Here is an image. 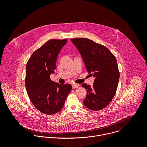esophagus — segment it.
Listing matches in <instances>:
<instances>
[{
	"label": "esophagus",
	"mask_w": 147,
	"mask_h": 147,
	"mask_svg": "<svg viewBox=\"0 0 147 147\" xmlns=\"http://www.w3.org/2000/svg\"><path fill=\"white\" fill-rule=\"evenodd\" d=\"M72 88H77L79 86V84H72Z\"/></svg>",
	"instance_id": "1"
}]
</instances>
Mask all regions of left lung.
Returning <instances> with one entry per match:
<instances>
[{"label": "left lung", "mask_w": 147, "mask_h": 147, "mask_svg": "<svg viewBox=\"0 0 147 147\" xmlns=\"http://www.w3.org/2000/svg\"><path fill=\"white\" fill-rule=\"evenodd\" d=\"M81 54L86 71L95 78L93 86L82 84L87 91L84 105L94 111L109 105L116 93L119 72L115 57L104 46L84 38L71 39Z\"/></svg>", "instance_id": "obj_1"}]
</instances>
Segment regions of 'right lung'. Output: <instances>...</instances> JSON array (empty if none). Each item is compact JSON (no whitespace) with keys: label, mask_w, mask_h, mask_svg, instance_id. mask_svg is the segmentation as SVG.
Here are the masks:
<instances>
[{"label":"right lung","mask_w":147,"mask_h":147,"mask_svg":"<svg viewBox=\"0 0 147 147\" xmlns=\"http://www.w3.org/2000/svg\"><path fill=\"white\" fill-rule=\"evenodd\" d=\"M67 42V39L48 41L32 54L26 64L28 95L35 107L45 114L59 112L72 89L71 84L54 83L50 79L56 69L59 53Z\"/></svg>","instance_id":"add662e5"}]
</instances>
